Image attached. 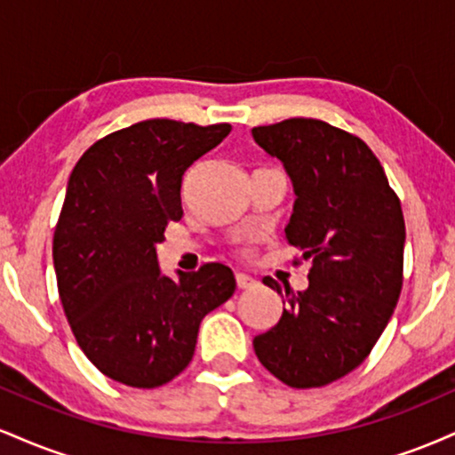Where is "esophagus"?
<instances>
[{
	"label": "esophagus",
	"instance_id": "esophagus-1",
	"mask_svg": "<svg viewBox=\"0 0 455 455\" xmlns=\"http://www.w3.org/2000/svg\"><path fill=\"white\" fill-rule=\"evenodd\" d=\"M235 280H237L239 289H254V286H257V280L250 278L248 274H237L235 275Z\"/></svg>",
	"mask_w": 455,
	"mask_h": 455
}]
</instances>
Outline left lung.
I'll return each mask as SVG.
<instances>
[{
    "label": "left lung",
    "instance_id": "obj_1",
    "mask_svg": "<svg viewBox=\"0 0 455 455\" xmlns=\"http://www.w3.org/2000/svg\"><path fill=\"white\" fill-rule=\"evenodd\" d=\"M293 181L286 242L310 259L307 289L284 284L278 325L254 338L259 362L289 387H323L368 357L402 291L404 216L362 139L321 119L252 128ZM278 291L274 278H265Z\"/></svg>",
    "mask_w": 455,
    "mask_h": 455
}]
</instances>
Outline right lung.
<instances>
[{
    "instance_id": "1",
    "label": "right lung",
    "mask_w": 455,
    "mask_h": 455,
    "mask_svg": "<svg viewBox=\"0 0 455 455\" xmlns=\"http://www.w3.org/2000/svg\"><path fill=\"white\" fill-rule=\"evenodd\" d=\"M228 132L148 119L93 143L72 169L53 237L57 289L78 347L117 383L173 380L203 318L235 293L227 265L169 278L156 252L166 224L184 216V173Z\"/></svg>"
}]
</instances>
